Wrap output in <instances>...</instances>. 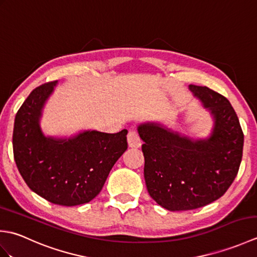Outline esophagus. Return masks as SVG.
<instances>
[{"label": "esophagus", "mask_w": 257, "mask_h": 257, "mask_svg": "<svg viewBox=\"0 0 257 257\" xmlns=\"http://www.w3.org/2000/svg\"><path fill=\"white\" fill-rule=\"evenodd\" d=\"M127 141H128V146L130 148H139L141 146V140L139 138V136L136 130H130L127 136Z\"/></svg>", "instance_id": "1"}]
</instances>
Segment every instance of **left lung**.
<instances>
[{
  "instance_id": "8db88e82",
  "label": "left lung",
  "mask_w": 257,
  "mask_h": 257,
  "mask_svg": "<svg viewBox=\"0 0 257 257\" xmlns=\"http://www.w3.org/2000/svg\"><path fill=\"white\" fill-rule=\"evenodd\" d=\"M212 120L205 137H191L160 121L137 125L144 141L145 180L150 196L169 211H188L220 199L235 179L244 136L225 97L189 85Z\"/></svg>"
}]
</instances>
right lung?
I'll return each mask as SVG.
<instances>
[{"mask_svg":"<svg viewBox=\"0 0 257 257\" xmlns=\"http://www.w3.org/2000/svg\"><path fill=\"white\" fill-rule=\"evenodd\" d=\"M57 85L56 80L37 87L19 109L13 132L14 158L33 192L54 204L75 206L100 192L111 168L128 148V130L46 135L41 120Z\"/></svg>","mask_w":257,"mask_h":257,"instance_id":"add662e5","label":"right lung"}]
</instances>
